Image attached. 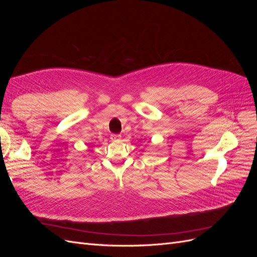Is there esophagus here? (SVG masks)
<instances>
[{"label": "esophagus", "mask_w": 257, "mask_h": 257, "mask_svg": "<svg viewBox=\"0 0 257 257\" xmlns=\"http://www.w3.org/2000/svg\"><path fill=\"white\" fill-rule=\"evenodd\" d=\"M110 139L112 142H119L120 139H121V136L119 135V134H112L111 136H110Z\"/></svg>", "instance_id": "34e87169"}]
</instances>
